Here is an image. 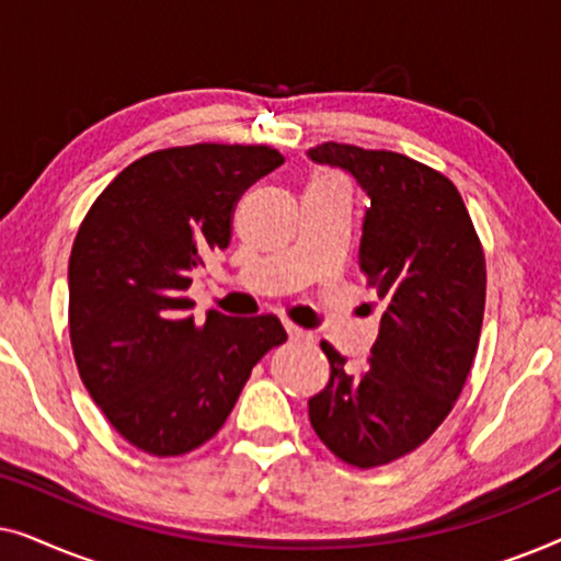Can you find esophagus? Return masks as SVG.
Masks as SVG:
<instances>
[{
    "label": "esophagus",
    "instance_id": "esophagus-1",
    "mask_svg": "<svg viewBox=\"0 0 561 561\" xmlns=\"http://www.w3.org/2000/svg\"><path fill=\"white\" fill-rule=\"evenodd\" d=\"M286 332L290 336V342H311L313 340L311 332H306V329L290 324V321H286Z\"/></svg>",
    "mask_w": 561,
    "mask_h": 561
}]
</instances>
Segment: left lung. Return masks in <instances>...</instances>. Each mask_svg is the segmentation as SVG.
I'll return each instance as SVG.
<instances>
[{"label": "left lung", "instance_id": "obj_1", "mask_svg": "<svg viewBox=\"0 0 561 561\" xmlns=\"http://www.w3.org/2000/svg\"><path fill=\"white\" fill-rule=\"evenodd\" d=\"M309 158L352 173L370 196L359 271L378 294V340L359 375L321 342L332 375L309 401L327 449L367 470L421 447L462 393L485 313V252L457 186L434 168L342 142Z\"/></svg>", "mask_w": 561, "mask_h": 561}]
</instances>
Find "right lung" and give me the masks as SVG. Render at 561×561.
<instances>
[{"label": "right lung", "instance_id": "obj_1", "mask_svg": "<svg viewBox=\"0 0 561 561\" xmlns=\"http://www.w3.org/2000/svg\"><path fill=\"white\" fill-rule=\"evenodd\" d=\"M283 163L267 145L156 150L106 186L68 260V329L81 380L110 424L156 457L202 447L225 426L267 350L273 313L188 317L186 290L225 250L240 196Z\"/></svg>", "mask_w": 561, "mask_h": 561}]
</instances>
